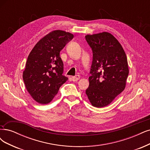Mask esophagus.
Returning <instances> with one entry per match:
<instances>
[{"mask_svg": "<svg viewBox=\"0 0 150 150\" xmlns=\"http://www.w3.org/2000/svg\"><path fill=\"white\" fill-rule=\"evenodd\" d=\"M71 79H72V81H74V82L77 81L80 79V76L77 75L76 76H73L71 77Z\"/></svg>", "mask_w": 150, "mask_h": 150, "instance_id": "obj_1", "label": "esophagus"}]
</instances>
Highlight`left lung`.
<instances>
[{
  "mask_svg": "<svg viewBox=\"0 0 150 150\" xmlns=\"http://www.w3.org/2000/svg\"><path fill=\"white\" fill-rule=\"evenodd\" d=\"M92 51V62L86 94L91 104L104 107L124 90L128 75L127 56L122 45L108 32L87 35Z\"/></svg>",
  "mask_w": 150,
  "mask_h": 150,
  "instance_id": "1",
  "label": "left lung"
}]
</instances>
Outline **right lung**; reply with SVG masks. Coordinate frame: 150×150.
Returning <instances> with one entry per match:
<instances>
[{
  "label": "right lung",
  "instance_id": "right-lung-1",
  "mask_svg": "<svg viewBox=\"0 0 150 150\" xmlns=\"http://www.w3.org/2000/svg\"><path fill=\"white\" fill-rule=\"evenodd\" d=\"M73 37L64 31H53L41 39L29 54L23 79L29 94L38 103L48 104L68 79L63 74L59 53Z\"/></svg>",
  "mask_w": 150,
  "mask_h": 150
}]
</instances>
